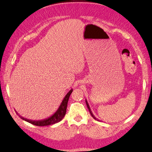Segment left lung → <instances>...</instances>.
<instances>
[{
	"label": "left lung",
	"instance_id": "8db88e82",
	"mask_svg": "<svg viewBox=\"0 0 152 152\" xmlns=\"http://www.w3.org/2000/svg\"><path fill=\"white\" fill-rule=\"evenodd\" d=\"M86 105H87V107H88V110H89V112H90V113L91 115H92V118H94V119H95V120H96L99 121V120H98V119H97V118H96L94 116V115L93 114L92 112L91 111V109H90V106H89V104H88V102H87V100H86Z\"/></svg>",
	"mask_w": 152,
	"mask_h": 152
}]
</instances>
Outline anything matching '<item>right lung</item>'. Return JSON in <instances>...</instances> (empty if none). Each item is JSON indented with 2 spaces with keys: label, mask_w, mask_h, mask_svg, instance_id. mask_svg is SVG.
<instances>
[{
  "label": "right lung",
  "mask_w": 152,
  "mask_h": 152,
  "mask_svg": "<svg viewBox=\"0 0 152 152\" xmlns=\"http://www.w3.org/2000/svg\"><path fill=\"white\" fill-rule=\"evenodd\" d=\"M73 90L71 89L69 92L67 93V94L65 96V97L63 99L61 104L60 105L58 109L56 110V112L54 113L53 115H52L51 116L48 117V118H46V119H44L42 120H28L27 118H24L23 116L18 114V112L16 111L15 112L16 114H17L19 117H20L21 119L23 120L26 121V122L30 123L33 124V125L37 126H49L52 125V124H54L56 123H58L61 121L63 118L64 117L66 114V108H67V105H68V102L69 100V97L71 94V93L72 92Z\"/></svg>",
  "instance_id": "add662e5"
}]
</instances>
